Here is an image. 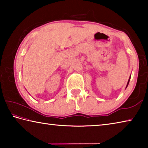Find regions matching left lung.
Masks as SVG:
<instances>
[{
  "instance_id": "1",
  "label": "left lung",
  "mask_w": 148,
  "mask_h": 148,
  "mask_svg": "<svg viewBox=\"0 0 148 148\" xmlns=\"http://www.w3.org/2000/svg\"><path fill=\"white\" fill-rule=\"evenodd\" d=\"M130 79H131V76H130V77H129V81H128V83H127V86H126V88H127V86H128L129 83V81H130Z\"/></svg>"
}]
</instances>
